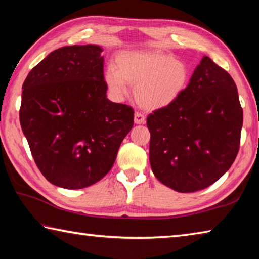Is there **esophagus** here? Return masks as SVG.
Returning <instances> with one entry per match:
<instances>
[{"instance_id":"34e87169","label":"esophagus","mask_w":259,"mask_h":259,"mask_svg":"<svg viewBox=\"0 0 259 259\" xmlns=\"http://www.w3.org/2000/svg\"><path fill=\"white\" fill-rule=\"evenodd\" d=\"M146 122V117L144 114L140 112H136L135 113V123L136 124H144Z\"/></svg>"}]
</instances>
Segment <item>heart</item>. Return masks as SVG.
<instances>
[{
	"mask_svg": "<svg viewBox=\"0 0 259 259\" xmlns=\"http://www.w3.org/2000/svg\"><path fill=\"white\" fill-rule=\"evenodd\" d=\"M105 80L116 97L126 94L128 84L135 85L137 103L153 111L181 97L190 82V69L184 61L162 51H124L117 55L116 67H107Z\"/></svg>",
	"mask_w": 259,
	"mask_h": 259,
	"instance_id": "obj_1",
	"label": "heart"
}]
</instances>
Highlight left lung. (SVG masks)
Returning <instances> with one entry per match:
<instances>
[{
    "label": "left lung",
    "mask_w": 259,
    "mask_h": 259,
    "mask_svg": "<svg viewBox=\"0 0 259 259\" xmlns=\"http://www.w3.org/2000/svg\"><path fill=\"white\" fill-rule=\"evenodd\" d=\"M146 123L154 176L181 193L207 188L239 152L243 111L233 78L204 56L181 97Z\"/></svg>",
    "instance_id": "obj_1"
}]
</instances>
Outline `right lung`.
I'll list each match as a JSON object with an SVG mask.
<instances>
[{
    "label": "right lung",
    "instance_id": "add662e5",
    "mask_svg": "<svg viewBox=\"0 0 259 259\" xmlns=\"http://www.w3.org/2000/svg\"><path fill=\"white\" fill-rule=\"evenodd\" d=\"M98 46L59 48L28 73L19 120L43 176L78 190L99 182L134 125V109L106 98Z\"/></svg>",
    "mask_w": 259,
    "mask_h": 259
}]
</instances>
